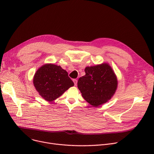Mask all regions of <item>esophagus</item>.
Segmentation results:
<instances>
[{
  "mask_svg": "<svg viewBox=\"0 0 154 154\" xmlns=\"http://www.w3.org/2000/svg\"><path fill=\"white\" fill-rule=\"evenodd\" d=\"M73 82H74L75 85H77V79H74V80H73Z\"/></svg>",
  "mask_w": 154,
  "mask_h": 154,
  "instance_id": "34e87169",
  "label": "esophagus"
}]
</instances>
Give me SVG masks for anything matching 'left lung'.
<instances>
[{
	"label": "left lung",
	"mask_w": 154,
	"mask_h": 154,
	"mask_svg": "<svg viewBox=\"0 0 154 154\" xmlns=\"http://www.w3.org/2000/svg\"><path fill=\"white\" fill-rule=\"evenodd\" d=\"M85 75L80 77L77 87L83 98L94 107L110 100L117 87L114 71L107 63L85 69Z\"/></svg>",
	"instance_id": "8db88e82"
}]
</instances>
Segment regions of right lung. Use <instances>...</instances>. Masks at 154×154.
I'll return each mask as SVG.
<instances>
[{
	"instance_id": "obj_1",
	"label": "right lung",
	"mask_w": 154,
	"mask_h": 154,
	"mask_svg": "<svg viewBox=\"0 0 154 154\" xmlns=\"http://www.w3.org/2000/svg\"><path fill=\"white\" fill-rule=\"evenodd\" d=\"M33 82L39 94L49 102L59 97L74 85L66 70L51 63L45 64L38 69Z\"/></svg>"
}]
</instances>
